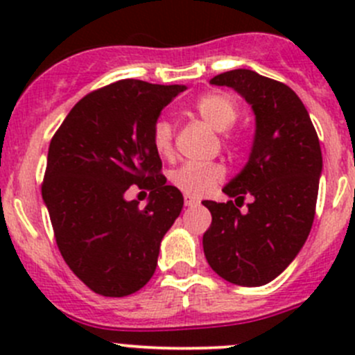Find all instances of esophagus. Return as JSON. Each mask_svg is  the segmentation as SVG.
Returning <instances> with one entry per match:
<instances>
[{
    "instance_id": "esophagus-1",
    "label": "esophagus",
    "mask_w": 355,
    "mask_h": 355,
    "mask_svg": "<svg viewBox=\"0 0 355 355\" xmlns=\"http://www.w3.org/2000/svg\"><path fill=\"white\" fill-rule=\"evenodd\" d=\"M184 202H185V206H198L199 204V200L198 199H192V198H187V196H185V199H184Z\"/></svg>"
}]
</instances>
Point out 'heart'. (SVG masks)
Returning <instances> with one entry per match:
<instances>
[{
	"label": "heart",
	"mask_w": 355,
	"mask_h": 355,
	"mask_svg": "<svg viewBox=\"0 0 355 355\" xmlns=\"http://www.w3.org/2000/svg\"><path fill=\"white\" fill-rule=\"evenodd\" d=\"M192 108L206 123L220 132L234 127L239 118L237 103L223 92H207L200 96ZM151 139L157 155L168 156L173 151V125L164 118L156 120ZM225 173V166L220 163H185L171 171L170 182L187 198H202L223 182Z\"/></svg>",
	"instance_id": "obj_1"
}]
</instances>
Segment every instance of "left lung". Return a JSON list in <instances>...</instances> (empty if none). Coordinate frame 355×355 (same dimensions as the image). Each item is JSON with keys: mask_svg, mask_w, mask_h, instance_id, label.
Here are the masks:
<instances>
[{"mask_svg": "<svg viewBox=\"0 0 355 355\" xmlns=\"http://www.w3.org/2000/svg\"><path fill=\"white\" fill-rule=\"evenodd\" d=\"M211 84L245 98L256 134L244 170L223 187L235 200L202 202L213 216L202 235L204 256L230 284L261 287L295 259L313 227L323 170L320 139L306 106L284 82L239 68ZM245 195L253 200L241 214Z\"/></svg>", "mask_w": 355, "mask_h": 355, "instance_id": "1", "label": "left lung"}]
</instances>
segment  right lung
Instances as JSON below:
<instances>
[{"label": "right lung", "instance_id": "1", "mask_svg": "<svg viewBox=\"0 0 355 355\" xmlns=\"http://www.w3.org/2000/svg\"><path fill=\"white\" fill-rule=\"evenodd\" d=\"M182 91L113 82L84 96L53 135L42 199L68 268L99 295H130L151 280L161 241L184 206L151 139L161 110ZM132 184L150 191L146 208L124 199Z\"/></svg>", "mask_w": 355, "mask_h": 355}]
</instances>
